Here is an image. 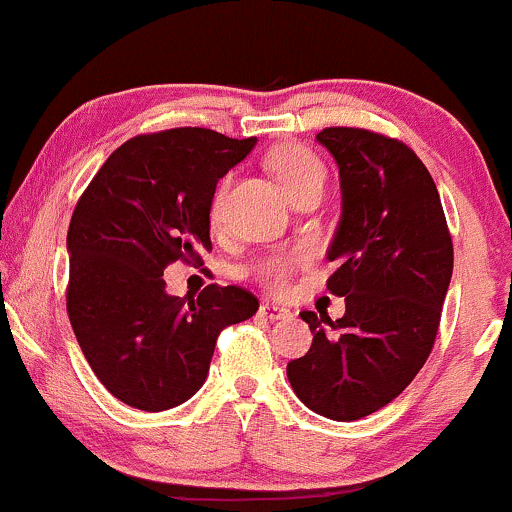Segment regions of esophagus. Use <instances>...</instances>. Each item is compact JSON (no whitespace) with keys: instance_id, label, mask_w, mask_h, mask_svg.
<instances>
[{"instance_id":"esophagus-1","label":"esophagus","mask_w":512,"mask_h":512,"mask_svg":"<svg viewBox=\"0 0 512 512\" xmlns=\"http://www.w3.org/2000/svg\"><path fill=\"white\" fill-rule=\"evenodd\" d=\"M260 315L264 319H272V322H276V319H288L291 317V310L283 305H274V303H264L260 307Z\"/></svg>"}]
</instances>
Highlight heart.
I'll list each match as a JSON object with an SVG mask.
<instances>
[{"label":"heart","instance_id":"heart-1","mask_svg":"<svg viewBox=\"0 0 512 512\" xmlns=\"http://www.w3.org/2000/svg\"><path fill=\"white\" fill-rule=\"evenodd\" d=\"M272 169L276 178L281 181V186L286 188V193L291 195L295 188L305 186V183L322 181L324 183V166L319 164V159L312 155V152L303 150V147L286 145L281 150H276L272 155ZM226 197V186L219 190L217 197H214V219L221 217V207H224ZM295 260H288V257H276V260L264 262L260 267V276L269 283L272 288H283L288 281V274H291Z\"/></svg>","mask_w":512,"mask_h":512}]
</instances>
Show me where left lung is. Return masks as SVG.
<instances>
[{
    "label": "left lung",
    "mask_w": 512,
    "mask_h": 512,
    "mask_svg": "<svg viewBox=\"0 0 512 512\" xmlns=\"http://www.w3.org/2000/svg\"><path fill=\"white\" fill-rule=\"evenodd\" d=\"M341 181V219L326 288L346 315L300 312L307 355L286 367L295 396L317 415L353 422L389 405L417 377L439 331L453 243L427 166L408 145L365 128H324Z\"/></svg>",
    "instance_id": "8db88e82"
}]
</instances>
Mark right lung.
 <instances>
[{
	"mask_svg": "<svg viewBox=\"0 0 512 512\" xmlns=\"http://www.w3.org/2000/svg\"><path fill=\"white\" fill-rule=\"evenodd\" d=\"M255 145L209 128L138 135L78 200L66 236L69 319L92 372L131 408L162 412L193 398L219 331L260 307L245 288L209 283L178 298L162 279L169 262L212 250L214 190Z\"/></svg>",
	"mask_w": 512,
	"mask_h": 512,
	"instance_id": "add662e5",
	"label": "right lung"
}]
</instances>
